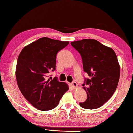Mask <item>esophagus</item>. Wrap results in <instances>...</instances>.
I'll return each instance as SVG.
<instances>
[{
    "mask_svg": "<svg viewBox=\"0 0 133 133\" xmlns=\"http://www.w3.org/2000/svg\"><path fill=\"white\" fill-rule=\"evenodd\" d=\"M71 86H72V88H73V89L76 88L77 87V83H76V82H72L71 83Z\"/></svg>",
    "mask_w": 133,
    "mask_h": 133,
    "instance_id": "esophagus-1",
    "label": "esophagus"
}]
</instances>
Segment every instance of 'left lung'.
Instances as JSON below:
<instances>
[{"mask_svg": "<svg viewBox=\"0 0 133 133\" xmlns=\"http://www.w3.org/2000/svg\"><path fill=\"white\" fill-rule=\"evenodd\" d=\"M71 45L81 54L83 71L90 76L82 84L87 99L80 106L88 110L99 108L117 88L120 77L117 56L112 48L94 39L72 42Z\"/></svg>", "mask_w": 133, "mask_h": 133, "instance_id": "8db88e82", "label": "left lung"}]
</instances>
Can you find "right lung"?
Instances as JSON below:
<instances>
[{
	"label": "right lung",
	"instance_id": "right-lung-1",
	"mask_svg": "<svg viewBox=\"0 0 133 133\" xmlns=\"http://www.w3.org/2000/svg\"><path fill=\"white\" fill-rule=\"evenodd\" d=\"M69 42L40 38L25 46L19 55L16 69L17 85L24 97L41 111L52 110L69 90L66 83L50 81L47 75L56 70L57 52Z\"/></svg>",
	"mask_w": 133,
	"mask_h": 133
}]
</instances>
